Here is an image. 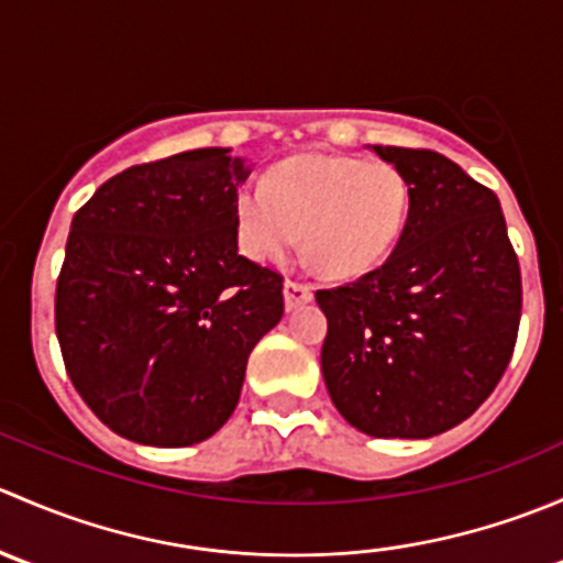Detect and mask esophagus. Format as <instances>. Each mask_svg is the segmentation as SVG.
Segmentation results:
<instances>
[{
    "mask_svg": "<svg viewBox=\"0 0 563 563\" xmlns=\"http://www.w3.org/2000/svg\"><path fill=\"white\" fill-rule=\"evenodd\" d=\"M283 299H286V310H297L302 308V305L313 302V288L288 280L286 286H283Z\"/></svg>",
    "mask_w": 563,
    "mask_h": 563,
    "instance_id": "34e87169",
    "label": "esophagus"
}]
</instances>
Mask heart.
<instances>
[{"mask_svg":"<svg viewBox=\"0 0 563 563\" xmlns=\"http://www.w3.org/2000/svg\"><path fill=\"white\" fill-rule=\"evenodd\" d=\"M408 207L406 176L387 161L297 155L269 168L264 187H236V240L250 261L272 264L291 253L302 231L316 269L351 280L387 261L406 229Z\"/></svg>","mask_w":563,"mask_h":563,"instance_id":"1","label":"heart"}]
</instances>
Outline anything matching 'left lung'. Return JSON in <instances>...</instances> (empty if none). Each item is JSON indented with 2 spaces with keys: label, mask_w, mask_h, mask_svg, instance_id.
I'll use <instances>...</instances> for the list:
<instances>
[{
  "label": "left lung",
  "mask_w": 563,
  "mask_h": 563,
  "mask_svg": "<svg viewBox=\"0 0 563 563\" xmlns=\"http://www.w3.org/2000/svg\"><path fill=\"white\" fill-rule=\"evenodd\" d=\"M411 190L400 242L356 283L316 291L334 408L373 439H430L496 389L520 323V266L496 192L439 152L367 146Z\"/></svg>",
  "instance_id": "1"
}]
</instances>
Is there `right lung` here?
<instances>
[{"instance_id": "obj_1", "label": "right lung", "mask_w": 563, "mask_h": 563, "mask_svg": "<svg viewBox=\"0 0 563 563\" xmlns=\"http://www.w3.org/2000/svg\"><path fill=\"white\" fill-rule=\"evenodd\" d=\"M225 146L111 176L70 223L56 338L98 419L146 446H190L240 402L250 351L283 318V277L240 255Z\"/></svg>"}]
</instances>
